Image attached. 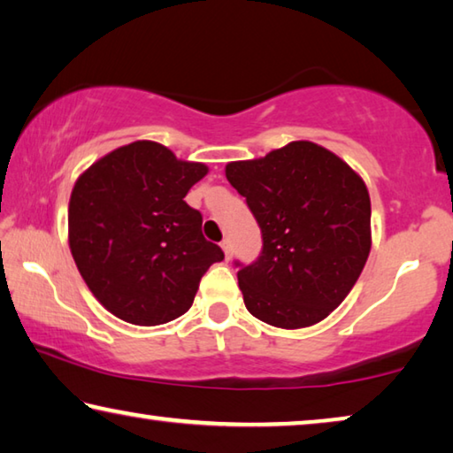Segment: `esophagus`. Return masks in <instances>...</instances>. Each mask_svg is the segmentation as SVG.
<instances>
[{"instance_id":"1","label":"esophagus","mask_w":453,"mask_h":453,"mask_svg":"<svg viewBox=\"0 0 453 453\" xmlns=\"http://www.w3.org/2000/svg\"><path fill=\"white\" fill-rule=\"evenodd\" d=\"M221 250H224L226 260H229V257L234 256V248H232V242H229V240H224V242H221Z\"/></svg>"}]
</instances>
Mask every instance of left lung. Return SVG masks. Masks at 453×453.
I'll list each match as a JSON object with an SVG mask.
<instances>
[{
  "instance_id": "8db88e82",
  "label": "left lung",
  "mask_w": 453,
  "mask_h": 453,
  "mask_svg": "<svg viewBox=\"0 0 453 453\" xmlns=\"http://www.w3.org/2000/svg\"><path fill=\"white\" fill-rule=\"evenodd\" d=\"M226 177L262 229L260 257L235 262L250 314L278 328L326 319L353 290L371 252L367 185L311 141L227 163Z\"/></svg>"
}]
</instances>
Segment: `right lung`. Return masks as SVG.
Masks as SVG:
<instances>
[{"label": "right lung", "instance_id": "add662e5", "mask_svg": "<svg viewBox=\"0 0 453 453\" xmlns=\"http://www.w3.org/2000/svg\"><path fill=\"white\" fill-rule=\"evenodd\" d=\"M207 175L167 147L134 141L78 177L68 207L70 252L106 311L155 326L191 308L199 280L224 260L201 234V213L185 196Z\"/></svg>", "mask_w": 453, "mask_h": 453}]
</instances>
